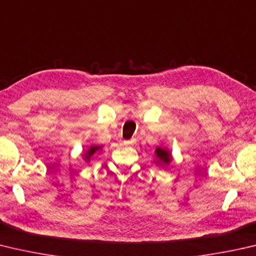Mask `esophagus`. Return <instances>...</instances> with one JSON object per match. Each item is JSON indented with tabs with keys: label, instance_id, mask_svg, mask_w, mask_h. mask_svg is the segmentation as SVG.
<instances>
[{
	"label": "esophagus",
	"instance_id": "obj_1",
	"mask_svg": "<svg viewBox=\"0 0 256 256\" xmlns=\"http://www.w3.org/2000/svg\"><path fill=\"white\" fill-rule=\"evenodd\" d=\"M136 138H131V140H128V141H124L125 146H133V144H136Z\"/></svg>",
	"mask_w": 256,
	"mask_h": 256
}]
</instances>
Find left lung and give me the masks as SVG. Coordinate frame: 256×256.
Instances as JSON below:
<instances>
[{
  "label": "left lung",
  "instance_id": "obj_1",
  "mask_svg": "<svg viewBox=\"0 0 256 256\" xmlns=\"http://www.w3.org/2000/svg\"><path fill=\"white\" fill-rule=\"evenodd\" d=\"M156 156L158 158L156 164L161 166H168L171 160H172V156H171V152L166 150V148H156Z\"/></svg>",
  "mask_w": 256,
  "mask_h": 256
}]
</instances>
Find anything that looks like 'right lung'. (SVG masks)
I'll list each match as a JSON object with an SVG mask.
<instances>
[{"mask_svg":"<svg viewBox=\"0 0 256 256\" xmlns=\"http://www.w3.org/2000/svg\"><path fill=\"white\" fill-rule=\"evenodd\" d=\"M102 148V146H92L88 150L86 151L85 154H84V159H85L87 162H90V158L95 154L96 152H98Z\"/></svg>","mask_w":256,"mask_h":256,"instance_id":"add662e5","label":"right lung"}]
</instances>
